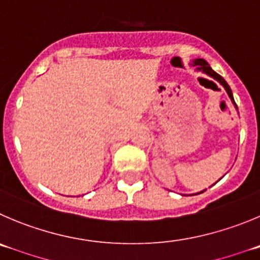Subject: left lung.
I'll list each match as a JSON object with an SVG mask.
<instances>
[{
	"label": "left lung",
	"mask_w": 260,
	"mask_h": 260,
	"mask_svg": "<svg viewBox=\"0 0 260 260\" xmlns=\"http://www.w3.org/2000/svg\"><path fill=\"white\" fill-rule=\"evenodd\" d=\"M193 65H196V69H198V70H200V72L205 73V74H208V75H209V77H212V78H214L215 81L219 82V83L222 84L223 87H224L225 91H227V93H229V96H230V99H231L232 103L235 104L234 96H232V91H231V88H230L229 84H227V82H225L224 79H223L222 77H220V75L218 74V73H215L214 70H213L212 68L209 67V64H208V62L205 61V60H204V59H196V60H193ZM235 106H236V104H235ZM204 191H205V190H204ZM204 191H201V192H204ZM201 192L195 193V195H199V193H201Z\"/></svg>",
	"instance_id": "obj_1"
}]
</instances>
